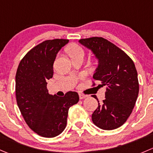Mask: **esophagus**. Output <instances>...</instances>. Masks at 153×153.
Returning <instances> with one entry per match:
<instances>
[{"instance_id": "esophagus-1", "label": "esophagus", "mask_w": 153, "mask_h": 153, "mask_svg": "<svg viewBox=\"0 0 153 153\" xmlns=\"http://www.w3.org/2000/svg\"><path fill=\"white\" fill-rule=\"evenodd\" d=\"M87 95L82 94V93H80V94H79L80 99H85V98H87Z\"/></svg>"}]
</instances>
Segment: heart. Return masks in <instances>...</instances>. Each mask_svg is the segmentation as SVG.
Listing matches in <instances>:
<instances>
[{"mask_svg": "<svg viewBox=\"0 0 153 153\" xmlns=\"http://www.w3.org/2000/svg\"><path fill=\"white\" fill-rule=\"evenodd\" d=\"M68 54L70 57H75L78 55H84V50L77 44H72L68 48Z\"/></svg>", "mask_w": 153, "mask_h": 153, "instance_id": "obj_1", "label": "heart"}]
</instances>
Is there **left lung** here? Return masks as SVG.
<instances>
[{"label": "left lung", "instance_id": "1", "mask_svg": "<svg viewBox=\"0 0 153 153\" xmlns=\"http://www.w3.org/2000/svg\"><path fill=\"white\" fill-rule=\"evenodd\" d=\"M79 42L99 60L93 75L99 86L106 87L105 99L92 114L93 123L104 130L123 125L132 112L139 93L137 72L133 60L123 50L102 37L81 39ZM96 85L93 82V87Z\"/></svg>", "mask_w": 153, "mask_h": 153}]
</instances>
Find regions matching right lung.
<instances>
[{
    "instance_id": "obj_1",
    "label": "right lung",
    "mask_w": 153,
    "mask_h": 153,
    "mask_svg": "<svg viewBox=\"0 0 153 153\" xmlns=\"http://www.w3.org/2000/svg\"><path fill=\"white\" fill-rule=\"evenodd\" d=\"M69 39L45 40L22 59L16 75L17 105L28 126L37 134L54 137L65 129L69 108L79 101L76 92L63 97L50 95L47 81L53 77V64L60 48Z\"/></svg>"
}]
</instances>
